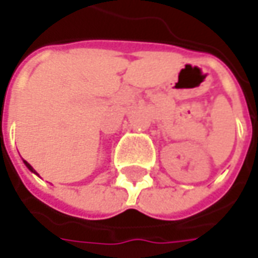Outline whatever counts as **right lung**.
Instances as JSON below:
<instances>
[{
  "label": "right lung",
  "instance_id": "right-lung-1",
  "mask_svg": "<svg viewBox=\"0 0 258 258\" xmlns=\"http://www.w3.org/2000/svg\"><path fill=\"white\" fill-rule=\"evenodd\" d=\"M24 164H25V166H27V168H28V169H30V171H31V172H34V173H37L34 171V168H33V166H31V165L28 164V162H27V161H24Z\"/></svg>",
  "mask_w": 258,
  "mask_h": 258
}]
</instances>
